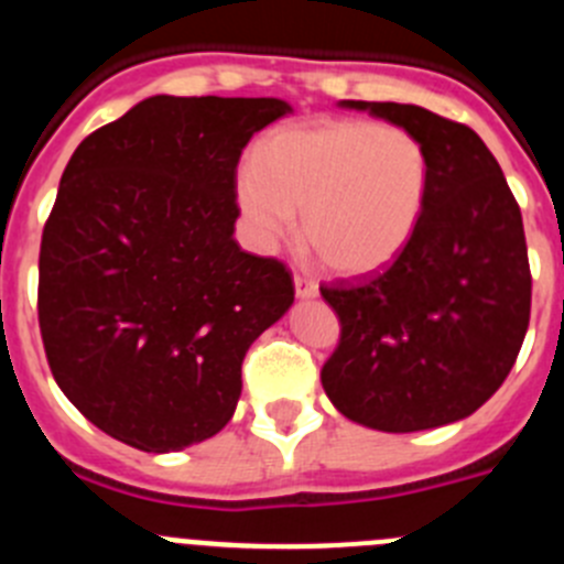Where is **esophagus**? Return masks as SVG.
I'll return each instance as SVG.
<instances>
[{
    "mask_svg": "<svg viewBox=\"0 0 564 564\" xmlns=\"http://www.w3.org/2000/svg\"><path fill=\"white\" fill-rule=\"evenodd\" d=\"M294 292H297V297H316L319 294V283L314 278L294 272Z\"/></svg>",
    "mask_w": 564,
    "mask_h": 564,
    "instance_id": "esophagus-1",
    "label": "esophagus"
}]
</instances>
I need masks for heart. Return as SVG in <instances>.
Here are the masks:
<instances>
[{"label":"heart","instance_id":"1","mask_svg":"<svg viewBox=\"0 0 564 564\" xmlns=\"http://www.w3.org/2000/svg\"><path fill=\"white\" fill-rule=\"evenodd\" d=\"M259 162L237 173V200L261 248L286 237L303 209V237L322 264L366 275L391 264L419 228L430 156L419 137L375 120L278 129Z\"/></svg>","mask_w":564,"mask_h":564}]
</instances>
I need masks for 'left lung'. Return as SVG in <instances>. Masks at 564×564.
<instances>
[{
    "label": "left lung",
    "mask_w": 564,
    "mask_h": 564,
    "mask_svg": "<svg viewBox=\"0 0 564 564\" xmlns=\"http://www.w3.org/2000/svg\"><path fill=\"white\" fill-rule=\"evenodd\" d=\"M402 126L430 156V193L408 248L380 272L322 283L338 344L322 388L382 433L452 424L510 375L532 311L523 220L488 145L415 104L341 101Z\"/></svg>",
    "instance_id": "left-lung-1"
}]
</instances>
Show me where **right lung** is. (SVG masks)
Returning a JSON list of instances; mask_svg holds the SVG:
<instances>
[{
  "label": "right lung",
  "mask_w": 564,
  "mask_h": 564,
  "mask_svg": "<svg viewBox=\"0 0 564 564\" xmlns=\"http://www.w3.org/2000/svg\"><path fill=\"white\" fill-rule=\"evenodd\" d=\"M281 98L154 96L87 134L37 259L48 369L74 408L140 452L231 421L250 344L294 303L272 256L234 239L237 165Z\"/></svg>",
  "instance_id": "add662e5"
}]
</instances>
